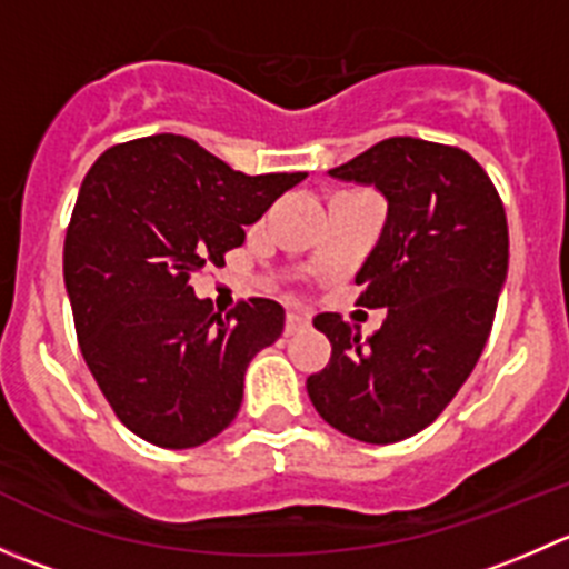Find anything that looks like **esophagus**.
<instances>
[{
    "instance_id": "1",
    "label": "esophagus",
    "mask_w": 569,
    "mask_h": 569,
    "mask_svg": "<svg viewBox=\"0 0 569 569\" xmlns=\"http://www.w3.org/2000/svg\"><path fill=\"white\" fill-rule=\"evenodd\" d=\"M302 327H308L306 313H300V311L286 313V336H295V332H300Z\"/></svg>"
}]
</instances>
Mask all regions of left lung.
<instances>
[{
	"instance_id": "1",
	"label": "left lung",
	"mask_w": 569,
	"mask_h": 569,
	"mask_svg": "<svg viewBox=\"0 0 569 569\" xmlns=\"http://www.w3.org/2000/svg\"><path fill=\"white\" fill-rule=\"evenodd\" d=\"M330 176L375 183L388 200L355 278L360 306L386 308V319L360 338L341 313H319L332 352L306 388L338 432L399 443L446 410L485 349L509 267L507 211L470 153L418 137L377 142Z\"/></svg>"
}]
</instances>
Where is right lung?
<instances>
[{"label": "right lung", "instance_id": "obj_1", "mask_svg": "<svg viewBox=\"0 0 569 569\" xmlns=\"http://www.w3.org/2000/svg\"><path fill=\"white\" fill-rule=\"evenodd\" d=\"M302 178L239 173L181 134L120 142L84 176L62 250L73 327L114 416L148 443L194 449L237 418L286 313L250 297L220 317L189 280Z\"/></svg>", "mask_w": 569, "mask_h": 569}]
</instances>
